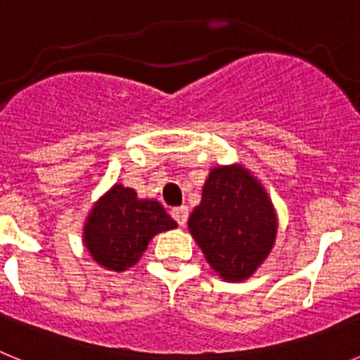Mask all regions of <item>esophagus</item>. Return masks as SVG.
<instances>
[{"label": "esophagus", "instance_id": "obj_1", "mask_svg": "<svg viewBox=\"0 0 360 360\" xmlns=\"http://www.w3.org/2000/svg\"><path fill=\"white\" fill-rule=\"evenodd\" d=\"M171 216H173V218L176 219V224L182 227V225H186V221H187V216H189V209H187L186 205H182V207H174L173 211H171Z\"/></svg>", "mask_w": 360, "mask_h": 360}]
</instances>
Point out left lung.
<instances>
[{
  "instance_id": "8db88e82",
  "label": "left lung",
  "mask_w": 360,
  "mask_h": 360,
  "mask_svg": "<svg viewBox=\"0 0 360 360\" xmlns=\"http://www.w3.org/2000/svg\"><path fill=\"white\" fill-rule=\"evenodd\" d=\"M187 227L216 274L236 283L249 279L274 249L278 214L245 165H218L209 171Z\"/></svg>"
}]
</instances>
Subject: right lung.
<instances>
[{"label":"right lung","instance_id":"right-lung-1","mask_svg":"<svg viewBox=\"0 0 360 360\" xmlns=\"http://www.w3.org/2000/svg\"><path fill=\"white\" fill-rule=\"evenodd\" d=\"M176 227L160 202L139 198L135 189L115 184L86 216L82 243L97 265L124 272L141 259L158 232Z\"/></svg>","mask_w":360,"mask_h":360}]
</instances>
